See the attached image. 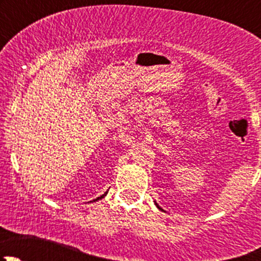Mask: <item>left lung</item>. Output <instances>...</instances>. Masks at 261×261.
I'll list each match as a JSON object with an SVG mask.
<instances>
[{"mask_svg":"<svg viewBox=\"0 0 261 261\" xmlns=\"http://www.w3.org/2000/svg\"><path fill=\"white\" fill-rule=\"evenodd\" d=\"M155 204H156V203H155ZM156 207H158V208H160V207H159V206H158V204H156Z\"/></svg>","mask_w":261,"mask_h":261,"instance_id":"1","label":"left lung"}]
</instances>
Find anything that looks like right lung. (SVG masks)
Wrapping results in <instances>:
<instances>
[{"mask_svg":"<svg viewBox=\"0 0 261 261\" xmlns=\"http://www.w3.org/2000/svg\"><path fill=\"white\" fill-rule=\"evenodd\" d=\"M106 194H107V192H106V193H105V194H102V196H101V197H98V198H96V199H94V201H98V199L103 198V197H105V196H106Z\"/></svg>","mask_w":261,"mask_h":261,"instance_id":"add662e5","label":"right lung"}]
</instances>
